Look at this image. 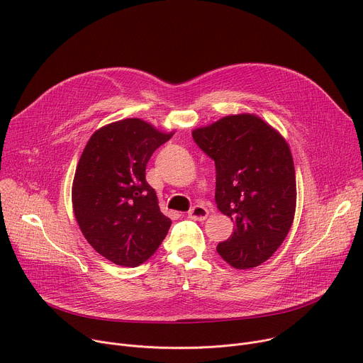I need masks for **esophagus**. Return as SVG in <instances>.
Returning <instances> with one entry per match:
<instances>
[{"label": "esophagus", "instance_id": "34e87169", "mask_svg": "<svg viewBox=\"0 0 363 363\" xmlns=\"http://www.w3.org/2000/svg\"><path fill=\"white\" fill-rule=\"evenodd\" d=\"M188 217L192 220H199V221H204L208 217V210L204 206H195L189 210Z\"/></svg>", "mask_w": 363, "mask_h": 363}]
</instances>
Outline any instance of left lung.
Returning <instances> with one entry per match:
<instances>
[{"label": "left lung", "instance_id": "obj_1", "mask_svg": "<svg viewBox=\"0 0 363 363\" xmlns=\"http://www.w3.org/2000/svg\"><path fill=\"white\" fill-rule=\"evenodd\" d=\"M192 138L216 163L217 208L235 223L218 255L236 269L268 260L294 221L296 184L286 140L255 114H236L199 127Z\"/></svg>", "mask_w": 363, "mask_h": 363}]
</instances>
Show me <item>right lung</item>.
<instances>
[{"mask_svg": "<svg viewBox=\"0 0 363 363\" xmlns=\"http://www.w3.org/2000/svg\"><path fill=\"white\" fill-rule=\"evenodd\" d=\"M174 135L140 118L98 128L88 140L72 184L75 218L88 243L120 267H139L172 224L146 181L153 152Z\"/></svg>", "mask_w": 363, "mask_h": 363, "instance_id": "right-lung-1", "label": "right lung"}]
</instances>
